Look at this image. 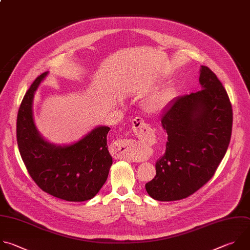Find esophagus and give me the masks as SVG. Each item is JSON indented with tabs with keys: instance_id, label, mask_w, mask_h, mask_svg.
I'll return each instance as SVG.
<instances>
[{
	"instance_id": "34e87169",
	"label": "esophagus",
	"mask_w": 250,
	"mask_h": 250,
	"mask_svg": "<svg viewBox=\"0 0 250 250\" xmlns=\"http://www.w3.org/2000/svg\"><path fill=\"white\" fill-rule=\"evenodd\" d=\"M132 130H133V132L137 135V136H139V137H145V136H148L147 134L149 133V131H150V127H149V125H147V124H145L144 123V121L141 119V118H139V117H137V118H135V119H133L132 120ZM118 158L119 159H129V160H133L129 155H127V154H121V155H119L118 156Z\"/></svg>"
}]
</instances>
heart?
I'll use <instances>...</instances> for the list:
<instances>
[{"instance_id": "b5f03b06", "label": "heart", "mask_w": 250, "mask_h": 250, "mask_svg": "<svg viewBox=\"0 0 250 250\" xmlns=\"http://www.w3.org/2000/svg\"><path fill=\"white\" fill-rule=\"evenodd\" d=\"M172 99V91L170 89H164L149 97L145 103V109L147 112L156 114L161 112L169 104Z\"/></svg>"}]
</instances>
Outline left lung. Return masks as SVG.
<instances>
[{
	"instance_id": "obj_1",
	"label": "left lung",
	"mask_w": 250,
	"mask_h": 250,
	"mask_svg": "<svg viewBox=\"0 0 250 250\" xmlns=\"http://www.w3.org/2000/svg\"><path fill=\"white\" fill-rule=\"evenodd\" d=\"M201 90L175 98L162 116L168 133L165 154L156 162V176L145 185L158 201L188 197L215 174L231 135L232 110L216 74L201 65Z\"/></svg>"
}]
</instances>
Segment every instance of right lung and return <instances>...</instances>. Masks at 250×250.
<instances>
[{
    "instance_id": "1",
    "label": "right lung",
    "mask_w": 250,
    "mask_h": 250,
    "mask_svg": "<svg viewBox=\"0 0 250 250\" xmlns=\"http://www.w3.org/2000/svg\"><path fill=\"white\" fill-rule=\"evenodd\" d=\"M48 71L27 90L18 114L17 138L21 156L36 185L45 192L71 202L93 198L107 181L113 164L107 145L109 126L98 125L70 144L45 139L33 118V100Z\"/></svg>"
}]
</instances>
